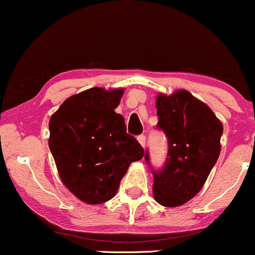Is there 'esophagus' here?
<instances>
[{"instance_id": "1", "label": "esophagus", "mask_w": 255, "mask_h": 255, "mask_svg": "<svg viewBox=\"0 0 255 255\" xmlns=\"http://www.w3.org/2000/svg\"><path fill=\"white\" fill-rule=\"evenodd\" d=\"M137 139V141H139V144L142 146V147H145V145H146V136L144 135V134H141V135H139L136 137Z\"/></svg>"}]
</instances>
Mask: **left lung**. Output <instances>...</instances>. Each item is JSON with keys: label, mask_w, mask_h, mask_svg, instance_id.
I'll use <instances>...</instances> for the list:
<instances>
[{"label": "left lung", "mask_w": 255, "mask_h": 255, "mask_svg": "<svg viewBox=\"0 0 255 255\" xmlns=\"http://www.w3.org/2000/svg\"><path fill=\"white\" fill-rule=\"evenodd\" d=\"M158 124L168 137V154L153 170V197L158 204L176 207L198 194L221 153L223 125L206 104L186 90L158 95ZM146 162L150 164L148 152Z\"/></svg>", "instance_id": "left-lung-1"}]
</instances>
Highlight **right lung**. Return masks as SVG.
<instances>
[{"mask_svg": "<svg viewBox=\"0 0 255 255\" xmlns=\"http://www.w3.org/2000/svg\"><path fill=\"white\" fill-rule=\"evenodd\" d=\"M124 89L92 87L63 102L49 121V147L64 186L91 205L115 197L144 148L115 113Z\"/></svg>", "mask_w": 255, "mask_h": 255, "instance_id": "1", "label": "right lung"}]
</instances>
